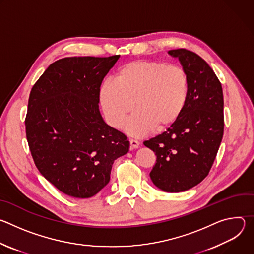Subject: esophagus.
<instances>
[{"mask_svg":"<svg viewBox=\"0 0 254 254\" xmlns=\"http://www.w3.org/2000/svg\"><path fill=\"white\" fill-rule=\"evenodd\" d=\"M129 144H130V150L133 149H137L139 147V141H137L136 139H129Z\"/></svg>","mask_w":254,"mask_h":254,"instance_id":"34e87169","label":"esophagus"}]
</instances>
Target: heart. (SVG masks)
<instances>
[{"instance_id": "b5f03b06", "label": "heart", "mask_w": 254, "mask_h": 254, "mask_svg": "<svg viewBox=\"0 0 254 254\" xmlns=\"http://www.w3.org/2000/svg\"><path fill=\"white\" fill-rule=\"evenodd\" d=\"M189 94L190 80L183 67L136 60L122 66L114 81L100 86L99 101L106 122L115 128L122 127L133 108L126 130L140 136L173 126L182 116Z\"/></svg>"}]
</instances>
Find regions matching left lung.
Listing matches in <instances>:
<instances>
[{
  "mask_svg": "<svg viewBox=\"0 0 254 254\" xmlns=\"http://www.w3.org/2000/svg\"><path fill=\"white\" fill-rule=\"evenodd\" d=\"M187 71L190 94L180 119L163 133L144 140L157 156L150 177L169 193L193 188L207 177L224 131L222 86L208 63L187 49L170 50Z\"/></svg>",
  "mask_w": 254,
  "mask_h": 254,
  "instance_id": "obj_1",
  "label": "left lung"
}]
</instances>
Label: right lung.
<instances>
[{"mask_svg":"<svg viewBox=\"0 0 254 254\" xmlns=\"http://www.w3.org/2000/svg\"><path fill=\"white\" fill-rule=\"evenodd\" d=\"M120 55L66 57L53 62L32 87L25 120L34 163L46 180L73 198H90L111 179L127 136L99 113V88Z\"/></svg>","mask_w":254,"mask_h":254,"instance_id":"add662e5","label":"right lung"}]
</instances>
